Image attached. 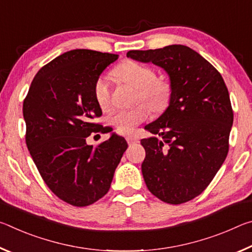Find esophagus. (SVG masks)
I'll return each mask as SVG.
<instances>
[{"label":"esophagus","instance_id":"obj_1","mask_svg":"<svg viewBox=\"0 0 252 252\" xmlns=\"http://www.w3.org/2000/svg\"><path fill=\"white\" fill-rule=\"evenodd\" d=\"M126 142L129 143V144H134V143H138L139 142V139L136 138V136L129 135V136H126Z\"/></svg>","mask_w":252,"mask_h":252}]
</instances>
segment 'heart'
<instances>
[{"label":"heart","mask_w":252,"mask_h":252,"mask_svg":"<svg viewBox=\"0 0 252 252\" xmlns=\"http://www.w3.org/2000/svg\"><path fill=\"white\" fill-rule=\"evenodd\" d=\"M117 78L136 89V102L144 101L153 111L159 112L168 105L171 96V87L167 81L156 78L152 67L134 61H126L116 70ZM93 94L102 111L111 106V88L108 76L101 75L93 85ZM147 104L126 110H118L110 114L108 123L122 134H129L136 126L148 120L151 110Z\"/></svg>","instance_id":"1"}]
</instances>
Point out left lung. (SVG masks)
I'll return each instance as SVG.
<instances>
[{
    "label": "left lung",
    "mask_w": 252,
    "mask_h": 252,
    "mask_svg": "<svg viewBox=\"0 0 252 252\" xmlns=\"http://www.w3.org/2000/svg\"><path fill=\"white\" fill-rule=\"evenodd\" d=\"M127 58L152 62L171 81L170 104L146 126L141 169L150 192L161 201L180 204L201 194L229 151L233 111L222 76L210 62L186 45L132 50Z\"/></svg>",
    "instance_id": "left-lung-1"
}]
</instances>
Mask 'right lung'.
I'll use <instances>...</instances> for the list:
<instances>
[{
    "instance_id": "1",
    "label": "right lung",
    "mask_w": 252,
    "mask_h": 252,
    "mask_svg": "<svg viewBox=\"0 0 252 252\" xmlns=\"http://www.w3.org/2000/svg\"><path fill=\"white\" fill-rule=\"evenodd\" d=\"M117 54L78 49L37 72L23 101L25 142L49 189L74 207H87L108 193L127 143L112 134L96 147L88 136L110 132L95 123L102 116L93 85Z\"/></svg>"
}]
</instances>
